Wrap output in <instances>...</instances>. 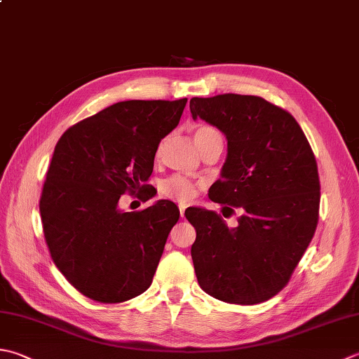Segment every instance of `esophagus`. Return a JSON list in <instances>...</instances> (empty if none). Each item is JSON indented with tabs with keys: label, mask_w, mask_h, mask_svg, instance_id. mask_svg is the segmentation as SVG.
<instances>
[{
	"label": "esophagus",
	"mask_w": 359,
	"mask_h": 359,
	"mask_svg": "<svg viewBox=\"0 0 359 359\" xmlns=\"http://www.w3.org/2000/svg\"><path fill=\"white\" fill-rule=\"evenodd\" d=\"M185 208H187V203H179V210H180L182 217H184V215H185Z\"/></svg>",
	"instance_id": "obj_1"
}]
</instances>
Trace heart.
Segmentation results:
<instances>
[{"instance_id": "1", "label": "heart", "mask_w": 359, "mask_h": 359, "mask_svg": "<svg viewBox=\"0 0 359 359\" xmlns=\"http://www.w3.org/2000/svg\"><path fill=\"white\" fill-rule=\"evenodd\" d=\"M215 138H221V135L219 132L210 128V126H198L193 132V140L196 146H198V149H202L203 146ZM160 191L161 194L166 196V198L185 202L194 196L196 185L189 179L182 177V175H172V177L161 182Z\"/></svg>"}]
</instances>
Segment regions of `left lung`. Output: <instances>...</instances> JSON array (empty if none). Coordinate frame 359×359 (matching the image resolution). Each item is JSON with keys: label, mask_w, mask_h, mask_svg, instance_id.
I'll return each instance as SVG.
<instances>
[{"label": "left lung", "mask_w": 359, "mask_h": 359, "mask_svg": "<svg viewBox=\"0 0 359 359\" xmlns=\"http://www.w3.org/2000/svg\"><path fill=\"white\" fill-rule=\"evenodd\" d=\"M189 110L227 138L221 179L208 198L241 212L238 226L227 227L210 210H185L196 229V277L215 299L262 304L290 282L318 227L320 185L311 146L291 114L259 96L193 97Z\"/></svg>", "instance_id": "left-lung-1"}]
</instances>
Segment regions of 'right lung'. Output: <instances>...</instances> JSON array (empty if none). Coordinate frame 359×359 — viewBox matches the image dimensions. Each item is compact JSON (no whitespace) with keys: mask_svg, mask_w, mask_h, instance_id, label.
<instances>
[{"mask_svg":"<svg viewBox=\"0 0 359 359\" xmlns=\"http://www.w3.org/2000/svg\"><path fill=\"white\" fill-rule=\"evenodd\" d=\"M123 101L69 128L55 144L40 198L43 233L59 271L83 296L119 304L144 292L180 212L160 199L124 212L126 191L154 198L144 185L158 143L177 128L187 105Z\"/></svg>","mask_w":359,"mask_h":359,"instance_id":"add662e5","label":"right lung"}]
</instances>
